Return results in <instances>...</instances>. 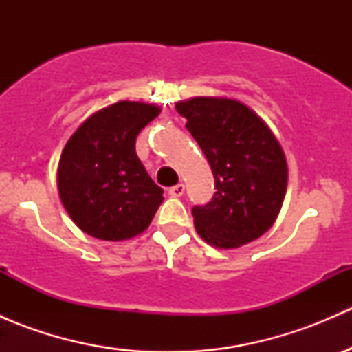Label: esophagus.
Masks as SVG:
<instances>
[{"label": "esophagus", "instance_id": "esophagus-1", "mask_svg": "<svg viewBox=\"0 0 352 352\" xmlns=\"http://www.w3.org/2000/svg\"><path fill=\"white\" fill-rule=\"evenodd\" d=\"M184 192H186V186H184V184H177V186H173V187H170L168 189V194L172 197H180V196H184Z\"/></svg>", "mask_w": 352, "mask_h": 352}]
</instances>
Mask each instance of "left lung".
<instances>
[{
  "label": "left lung",
  "instance_id": "1",
  "mask_svg": "<svg viewBox=\"0 0 352 352\" xmlns=\"http://www.w3.org/2000/svg\"><path fill=\"white\" fill-rule=\"evenodd\" d=\"M175 109L214 175V196L192 208L201 239L236 248L264 235L281 211L287 186L286 158L274 134L254 110L230 98L197 97Z\"/></svg>",
  "mask_w": 352,
  "mask_h": 352
}]
</instances>
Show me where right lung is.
<instances>
[{"label":"right lung","instance_id":"add662e5","mask_svg":"<svg viewBox=\"0 0 352 352\" xmlns=\"http://www.w3.org/2000/svg\"><path fill=\"white\" fill-rule=\"evenodd\" d=\"M160 109L117 102L88 117L69 138L58 170L59 196L76 226L119 242L150 226L163 189L136 155V138Z\"/></svg>","mask_w":352,"mask_h":352}]
</instances>
